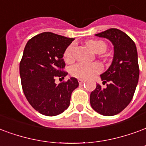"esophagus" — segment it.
I'll return each mask as SVG.
<instances>
[{"label":"esophagus","mask_w":146,"mask_h":146,"mask_svg":"<svg viewBox=\"0 0 146 146\" xmlns=\"http://www.w3.org/2000/svg\"><path fill=\"white\" fill-rule=\"evenodd\" d=\"M78 81H79V84H84V82H85V80H83V79H79Z\"/></svg>","instance_id":"34e87169"}]
</instances>
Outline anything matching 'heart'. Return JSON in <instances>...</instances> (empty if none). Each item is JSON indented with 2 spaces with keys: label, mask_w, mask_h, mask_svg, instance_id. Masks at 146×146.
<instances>
[{
  "label": "heart",
  "mask_w": 146,
  "mask_h": 146,
  "mask_svg": "<svg viewBox=\"0 0 146 146\" xmlns=\"http://www.w3.org/2000/svg\"><path fill=\"white\" fill-rule=\"evenodd\" d=\"M86 44L93 52L96 53H103L107 48L106 43L101 40H89ZM74 48H75L74 44H71L66 48L63 57L66 62H70L73 59ZM101 70H102V66L98 62L87 63V62H80L73 65L70 68V73L72 76H75L76 78L87 79L92 77L95 74L99 73Z\"/></svg>",
  "instance_id": "1"
}]
</instances>
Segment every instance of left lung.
Here are the masks:
<instances>
[{
    "instance_id": "left-lung-1",
    "label": "left lung",
    "mask_w": 146,
    "mask_h": 146,
    "mask_svg": "<svg viewBox=\"0 0 146 146\" xmlns=\"http://www.w3.org/2000/svg\"><path fill=\"white\" fill-rule=\"evenodd\" d=\"M106 38L114 45V59L109 69L100 75L105 88L97 84L90 94L92 108L104 116L117 114L132 100L139 77L138 53L135 44L128 35L117 29L96 34Z\"/></svg>"
}]
</instances>
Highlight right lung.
Here are the masks:
<instances>
[{"label": "right lung", "mask_w": 146, "mask_h": 146, "mask_svg": "<svg viewBox=\"0 0 146 146\" xmlns=\"http://www.w3.org/2000/svg\"><path fill=\"white\" fill-rule=\"evenodd\" d=\"M74 38L52 32H42L29 40L20 62L21 87L35 110L46 116L61 114L70 106L71 94L79 86L71 77L58 85L56 77L64 79L63 54Z\"/></svg>", "instance_id": "add662e5"}]
</instances>
